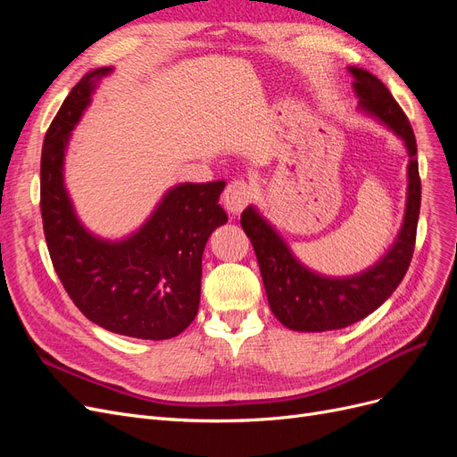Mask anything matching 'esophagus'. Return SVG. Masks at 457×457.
Wrapping results in <instances>:
<instances>
[{
    "label": "esophagus",
    "mask_w": 457,
    "mask_h": 457,
    "mask_svg": "<svg viewBox=\"0 0 457 457\" xmlns=\"http://www.w3.org/2000/svg\"><path fill=\"white\" fill-rule=\"evenodd\" d=\"M252 200V188L244 181H232L223 192V205L230 215H240Z\"/></svg>",
    "instance_id": "obj_1"
}]
</instances>
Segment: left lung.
Returning a JSON list of instances; mask_svg holds the SVG:
<instances>
[{"label": "left lung", "instance_id": "obj_1", "mask_svg": "<svg viewBox=\"0 0 457 457\" xmlns=\"http://www.w3.org/2000/svg\"><path fill=\"white\" fill-rule=\"evenodd\" d=\"M349 72L354 78L353 87L361 99V108L395 131L408 150L404 223L391 250L376 265L347 278H328L299 262L255 207H245L240 225L255 250L270 311L286 328L295 331L341 329L362 320L381 307L403 282L416 247L421 205L416 137L403 108L381 79L356 66H351Z\"/></svg>", "mask_w": 457, "mask_h": 457}]
</instances>
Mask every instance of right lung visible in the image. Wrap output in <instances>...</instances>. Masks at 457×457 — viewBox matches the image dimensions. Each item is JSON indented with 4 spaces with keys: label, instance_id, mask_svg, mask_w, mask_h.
Instances as JSON below:
<instances>
[{
    "label": "right lung",
    "instance_id": "add662e5",
    "mask_svg": "<svg viewBox=\"0 0 457 457\" xmlns=\"http://www.w3.org/2000/svg\"><path fill=\"white\" fill-rule=\"evenodd\" d=\"M110 72L104 66L81 78L46 133L39 207L47 250L66 294L91 322L128 337L171 339L198 312L204 247L228 219L219 205L225 181L170 188L146 223L118 242L81 225L64 188V152L96 81Z\"/></svg>",
    "mask_w": 457,
    "mask_h": 457
}]
</instances>
